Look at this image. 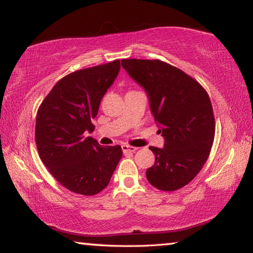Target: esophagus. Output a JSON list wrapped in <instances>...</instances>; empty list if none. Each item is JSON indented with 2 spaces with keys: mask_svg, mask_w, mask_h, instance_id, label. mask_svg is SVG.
I'll return each instance as SVG.
<instances>
[{
  "mask_svg": "<svg viewBox=\"0 0 253 253\" xmlns=\"http://www.w3.org/2000/svg\"><path fill=\"white\" fill-rule=\"evenodd\" d=\"M136 150V148L127 146V144H123L122 146V151L123 154H133V152Z\"/></svg>",
  "mask_w": 253,
  "mask_h": 253,
  "instance_id": "34e87169",
  "label": "esophagus"
}]
</instances>
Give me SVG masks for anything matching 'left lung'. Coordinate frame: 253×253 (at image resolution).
<instances>
[{
  "label": "left lung",
  "mask_w": 253,
  "mask_h": 253,
  "mask_svg": "<svg viewBox=\"0 0 253 253\" xmlns=\"http://www.w3.org/2000/svg\"><path fill=\"white\" fill-rule=\"evenodd\" d=\"M122 67L147 92L165 138L163 149L150 147L156 161L146 171L148 181L164 192L184 187L201 171L213 146L215 120L208 92L159 59H123Z\"/></svg>",
  "instance_id": "8db88e82"
}]
</instances>
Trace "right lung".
<instances>
[{
	"mask_svg": "<svg viewBox=\"0 0 253 253\" xmlns=\"http://www.w3.org/2000/svg\"><path fill=\"white\" fill-rule=\"evenodd\" d=\"M121 67L120 60L76 70L53 86L36 119L39 157L51 175L70 192L92 196L102 192L122 157L120 146L102 147L85 132L107 88Z\"/></svg>",
	"mask_w": 253,
	"mask_h": 253,
	"instance_id": "add662e5",
	"label": "right lung"
}]
</instances>
